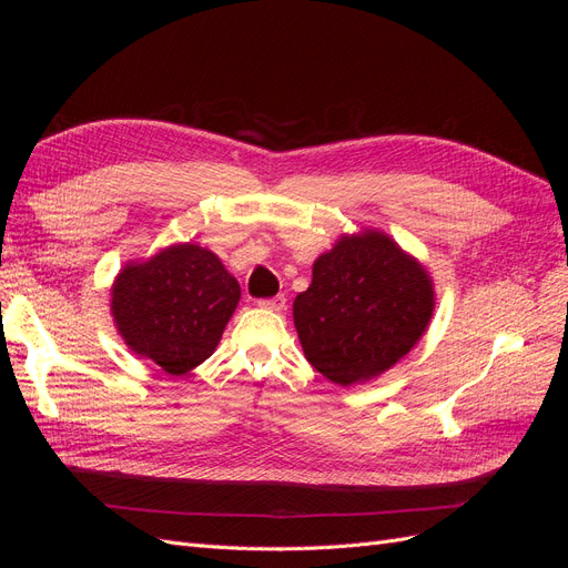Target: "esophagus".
I'll return each instance as SVG.
<instances>
[{
    "label": "esophagus",
    "instance_id": "obj_1",
    "mask_svg": "<svg viewBox=\"0 0 568 568\" xmlns=\"http://www.w3.org/2000/svg\"><path fill=\"white\" fill-rule=\"evenodd\" d=\"M257 305L261 307H265V311H284V305H286V298L280 294V296H272V298H263V301H257Z\"/></svg>",
    "mask_w": 568,
    "mask_h": 568
}]
</instances>
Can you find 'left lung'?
Wrapping results in <instances>:
<instances>
[{
  "label": "left lung",
  "mask_w": 568,
  "mask_h": 568,
  "mask_svg": "<svg viewBox=\"0 0 568 568\" xmlns=\"http://www.w3.org/2000/svg\"><path fill=\"white\" fill-rule=\"evenodd\" d=\"M436 305L424 265L379 230L343 234L313 265L294 301L303 353L322 376L353 386L374 379L424 336Z\"/></svg>",
  "instance_id": "obj_1"
}]
</instances>
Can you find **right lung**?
<instances>
[{"label": "right lung", "instance_id": "right-lung-1", "mask_svg": "<svg viewBox=\"0 0 568 568\" xmlns=\"http://www.w3.org/2000/svg\"><path fill=\"white\" fill-rule=\"evenodd\" d=\"M239 298V282L213 251L173 244L118 272L111 315L130 351L180 376L213 355Z\"/></svg>", "mask_w": 568, "mask_h": 568}]
</instances>
